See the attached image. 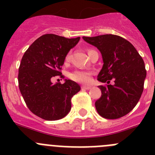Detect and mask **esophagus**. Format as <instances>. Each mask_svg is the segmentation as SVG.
Here are the masks:
<instances>
[{
	"label": "esophagus",
	"instance_id": "obj_1",
	"mask_svg": "<svg viewBox=\"0 0 155 155\" xmlns=\"http://www.w3.org/2000/svg\"><path fill=\"white\" fill-rule=\"evenodd\" d=\"M82 90H89L91 89V87L90 86H81Z\"/></svg>",
	"mask_w": 155,
	"mask_h": 155
}]
</instances>
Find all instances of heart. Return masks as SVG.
I'll return each mask as SVG.
<instances>
[{
	"label": "heart",
	"instance_id": "heart-1",
	"mask_svg": "<svg viewBox=\"0 0 155 155\" xmlns=\"http://www.w3.org/2000/svg\"><path fill=\"white\" fill-rule=\"evenodd\" d=\"M92 51H94L93 50H87V54H89L90 53H91ZM70 61V53H68L67 55L65 56V58H64V61L66 63ZM91 72L87 71H82V70H76V71L71 72L69 74L70 78L72 79L73 81L77 82H79V83H81V84H89L90 82L91 81Z\"/></svg>",
	"mask_w": 155,
	"mask_h": 155
}]
</instances>
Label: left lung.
Listing matches in <instances>:
<instances>
[{
  "label": "left lung",
  "mask_w": 155,
  "mask_h": 155,
  "mask_svg": "<svg viewBox=\"0 0 155 155\" xmlns=\"http://www.w3.org/2000/svg\"><path fill=\"white\" fill-rule=\"evenodd\" d=\"M102 53L103 66L98 75L102 95L95 102L98 114L115 120L128 114L140 98L147 72L144 62L130 42L119 35L107 34L94 37L83 36Z\"/></svg>",
  "instance_id": "left-lung-1"
}]
</instances>
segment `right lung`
Returning <instances> with one entry per match:
<instances>
[{
	"label": "right lung",
	"instance_id": "1",
	"mask_svg": "<svg viewBox=\"0 0 155 155\" xmlns=\"http://www.w3.org/2000/svg\"><path fill=\"white\" fill-rule=\"evenodd\" d=\"M80 37L46 34L34 41L21 58L18 69L19 90L31 113L46 120H57L71 109V98L81 90L78 84L65 79L64 84L52 83L55 76L63 78L61 67L65 56Z\"/></svg>",
	"mask_w": 155,
	"mask_h": 155
}]
</instances>
